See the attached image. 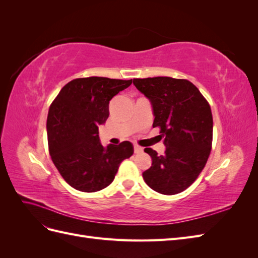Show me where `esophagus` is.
<instances>
[{"instance_id":"obj_1","label":"esophagus","mask_w":258,"mask_h":258,"mask_svg":"<svg viewBox=\"0 0 258 258\" xmlns=\"http://www.w3.org/2000/svg\"><path fill=\"white\" fill-rule=\"evenodd\" d=\"M134 148H135V153H136V154H140V153H142V152H143V148H142L141 146L137 145V144H135Z\"/></svg>"}]
</instances>
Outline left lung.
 <instances>
[{
    "label": "left lung",
    "instance_id": "1",
    "mask_svg": "<svg viewBox=\"0 0 258 258\" xmlns=\"http://www.w3.org/2000/svg\"><path fill=\"white\" fill-rule=\"evenodd\" d=\"M134 85L150 100L155 116L153 127L160 128L166 152L152 148V167L143 172L155 191L175 195L189 187L205 168L212 146L211 107L199 89L187 80L172 77L135 79Z\"/></svg>",
    "mask_w": 258,
    "mask_h": 258
}]
</instances>
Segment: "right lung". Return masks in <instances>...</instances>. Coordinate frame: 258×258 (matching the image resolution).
<instances>
[{
  "mask_svg": "<svg viewBox=\"0 0 258 258\" xmlns=\"http://www.w3.org/2000/svg\"><path fill=\"white\" fill-rule=\"evenodd\" d=\"M132 80L91 76L76 79L60 90L47 116L48 148L53 165L73 188L95 192L110 185L120 162L134 154L129 141L104 147L99 126L110 112L108 103Z\"/></svg>",
  "mask_w": 258,
  "mask_h": 258,
  "instance_id": "obj_1",
  "label": "right lung"
}]
</instances>
